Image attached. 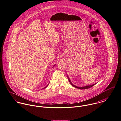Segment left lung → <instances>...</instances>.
<instances>
[{"instance_id":"8db88e82","label":"left lung","mask_w":121,"mask_h":121,"mask_svg":"<svg viewBox=\"0 0 121 121\" xmlns=\"http://www.w3.org/2000/svg\"><path fill=\"white\" fill-rule=\"evenodd\" d=\"M67 78H68V80H69V82L70 83V84L72 85V86H73V87H75V88H78V89H81V90H82V89H86L90 88V87H92V86H94L96 84H94L91 85H89V86H85L78 87V86H76L74 85H73V84L71 82V80H70V79L69 78V77H68V76H67Z\"/></svg>"}]
</instances>
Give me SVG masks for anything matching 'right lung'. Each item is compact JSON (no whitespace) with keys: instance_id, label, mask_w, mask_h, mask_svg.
Masks as SVG:
<instances>
[{"instance_id":"add662e5","label":"right lung","mask_w":121,"mask_h":121,"mask_svg":"<svg viewBox=\"0 0 121 121\" xmlns=\"http://www.w3.org/2000/svg\"><path fill=\"white\" fill-rule=\"evenodd\" d=\"M55 65H56V64H55V65H54V66H53V67H54V66H55ZM48 85H47V86H45V87H44V88H43V89H44V88H46V87H47V86H48Z\"/></svg>"}]
</instances>
